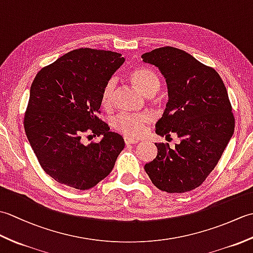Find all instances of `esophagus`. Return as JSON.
Returning a JSON list of instances; mask_svg holds the SVG:
<instances>
[{
    "label": "esophagus",
    "mask_w": 253,
    "mask_h": 253,
    "mask_svg": "<svg viewBox=\"0 0 253 253\" xmlns=\"http://www.w3.org/2000/svg\"><path fill=\"white\" fill-rule=\"evenodd\" d=\"M125 140V143L126 144H136L138 142V140H136V139H131V138H125L124 139Z\"/></svg>",
    "instance_id": "1"
}]
</instances>
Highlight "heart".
Segmentation results:
<instances>
[{
    "label": "heart",
    "instance_id": "b5f03b06",
    "mask_svg": "<svg viewBox=\"0 0 253 253\" xmlns=\"http://www.w3.org/2000/svg\"><path fill=\"white\" fill-rule=\"evenodd\" d=\"M133 85L146 96H152L160 88V82L157 75L148 68L139 67L133 69L129 75ZM116 89L115 79H110L104 85L101 94V103L107 107L112 104ZM150 122L147 114H127L121 113L112 118L111 125L118 132L127 137H139L143 131L144 126Z\"/></svg>",
    "mask_w": 253,
    "mask_h": 253
}]
</instances>
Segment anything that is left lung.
Returning <instances> with one entry per match:
<instances>
[{
  "mask_svg": "<svg viewBox=\"0 0 253 253\" xmlns=\"http://www.w3.org/2000/svg\"><path fill=\"white\" fill-rule=\"evenodd\" d=\"M141 57L159 68L168 85L169 101L155 132L180 139L175 148L155 143L158 155L144 170L160 190L190 191L214 169L234 133L226 87L215 69L176 47H159Z\"/></svg>",
  "mask_w": 253,
  "mask_h": 253,
  "instance_id": "obj_1",
  "label": "left lung"
}]
</instances>
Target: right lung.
Returning <instances> with one entry per match:
<instances>
[{"label":"right lung","instance_id":"right-lung-1","mask_svg":"<svg viewBox=\"0 0 253 253\" xmlns=\"http://www.w3.org/2000/svg\"><path fill=\"white\" fill-rule=\"evenodd\" d=\"M124 62L121 53L78 49L42 68L32 82L25 131L41 168L60 184L94 187L125 147L120 133L96 117L104 85ZM84 132L101 140L84 145Z\"/></svg>","mask_w":253,"mask_h":253}]
</instances>
